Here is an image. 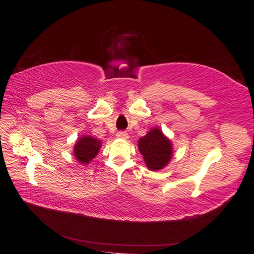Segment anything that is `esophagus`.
Wrapping results in <instances>:
<instances>
[{"label": "esophagus", "instance_id": "1", "mask_svg": "<svg viewBox=\"0 0 254 254\" xmlns=\"http://www.w3.org/2000/svg\"><path fill=\"white\" fill-rule=\"evenodd\" d=\"M117 137L118 138H121V139H127L128 138V134L124 131L121 132H118L117 133Z\"/></svg>", "mask_w": 254, "mask_h": 254}]
</instances>
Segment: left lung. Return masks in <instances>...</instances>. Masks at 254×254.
I'll list each match as a JSON object with an SVG mask.
<instances>
[{"mask_svg": "<svg viewBox=\"0 0 254 254\" xmlns=\"http://www.w3.org/2000/svg\"><path fill=\"white\" fill-rule=\"evenodd\" d=\"M139 153L147 168L152 171L164 169L172 158V143L159 127H152L137 142Z\"/></svg>", "mask_w": 254, "mask_h": 254, "instance_id": "1", "label": "left lung"}]
</instances>
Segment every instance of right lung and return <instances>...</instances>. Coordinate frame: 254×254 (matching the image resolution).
Here are the masks:
<instances>
[{
	"mask_svg": "<svg viewBox=\"0 0 254 254\" xmlns=\"http://www.w3.org/2000/svg\"><path fill=\"white\" fill-rule=\"evenodd\" d=\"M101 147V141L90 135L78 138L74 145V156L79 164L88 165L97 155Z\"/></svg>",
	"mask_w": 254,
	"mask_h": 254,
	"instance_id": "right-lung-1",
	"label": "right lung"
}]
</instances>
